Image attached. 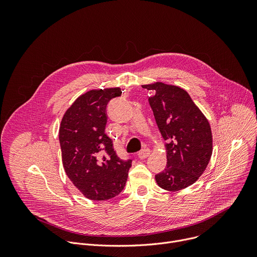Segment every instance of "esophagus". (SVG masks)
Masks as SVG:
<instances>
[{
    "mask_svg": "<svg viewBox=\"0 0 257 257\" xmlns=\"http://www.w3.org/2000/svg\"><path fill=\"white\" fill-rule=\"evenodd\" d=\"M151 155V151L149 149H143L141 150L139 153H138V158L143 160V159H146L149 156Z\"/></svg>",
    "mask_w": 257,
    "mask_h": 257,
    "instance_id": "obj_1",
    "label": "esophagus"
}]
</instances>
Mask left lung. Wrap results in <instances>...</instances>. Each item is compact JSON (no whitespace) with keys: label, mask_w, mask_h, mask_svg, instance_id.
I'll return each mask as SVG.
<instances>
[{"label":"left lung","mask_w":257,"mask_h":257,"mask_svg":"<svg viewBox=\"0 0 257 257\" xmlns=\"http://www.w3.org/2000/svg\"><path fill=\"white\" fill-rule=\"evenodd\" d=\"M142 87L154 93L150 104L161 135L167 140V166L156 175V181L167 191L185 189L199 179L210 161L209 122L183 88L160 81Z\"/></svg>","instance_id":"obj_1"}]
</instances>
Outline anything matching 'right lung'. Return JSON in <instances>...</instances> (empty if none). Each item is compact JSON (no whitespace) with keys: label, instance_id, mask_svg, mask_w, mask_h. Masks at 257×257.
I'll return each instance as SVG.
<instances>
[{"label":"right lung","instance_id":"add662e5","mask_svg":"<svg viewBox=\"0 0 257 257\" xmlns=\"http://www.w3.org/2000/svg\"><path fill=\"white\" fill-rule=\"evenodd\" d=\"M120 87L91 89L65 112L59 129L64 170L88 199L106 200L124 189L131 160H121L105 132L107 102L120 96Z\"/></svg>","mask_w":257,"mask_h":257}]
</instances>
